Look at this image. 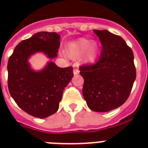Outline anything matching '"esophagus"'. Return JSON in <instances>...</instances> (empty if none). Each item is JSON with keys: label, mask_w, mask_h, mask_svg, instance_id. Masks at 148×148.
Wrapping results in <instances>:
<instances>
[{"label": "esophagus", "mask_w": 148, "mask_h": 148, "mask_svg": "<svg viewBox=\"0 0 148 148\" xmlns=\"http://www.w3.org/2000/svg\"><path fill=\"white\" fill-rule=\"evenodd\" d=\"M79 73V69H76V68L73 69V74H74V75H78Z\"/></svg>", "instance_id": "1"}]
</instances>
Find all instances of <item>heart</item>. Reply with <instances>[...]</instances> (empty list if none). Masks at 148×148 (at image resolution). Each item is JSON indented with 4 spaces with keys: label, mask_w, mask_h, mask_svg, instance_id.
Masks as SVG:
<instances>
[{
    "label": "heart",
    "mask_w": 148,
    "mask_h": 148,
    "mask_svg": "<svg viewBox=\"0 0 148 148\" xmlns=\"http://www.w3.org/2000/svg\"><path fill=\"white\" fill-rule=\"evenodd\" d=\"M84 52L83 59L85 61L90 62L95 60L98 52V45L97 42L86 39H80L69 45L67 54L70 58H79Z\"/></svg>",
    "instance_id": "obj_1"
}]
</instances>
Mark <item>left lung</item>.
<instances>
[{
  "label": "left lung",
  "instance_id": "left-lung-1",
  "mask_svg": "<svg viewBox=\"0 0 148 148\" xmlns=\"http://www.w3.org/2000/svg\"><path fill=\"white\" fill-rule=\"evenodd\" d=\"M102 44L94 64L79 67L84 78L82 93L90 109L106 112L128 99L136 77L134 55L123 38L106 30H93Z\"/></svg>",
  "mask_w": 148,
  "mask_h": 148
}]
</instances>
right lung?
Returning <instances> with one entry per match:
<instances>
[{"mask_svg": "<svg viewBox=\"0 0 148 148\" xmlns=\"http://www.w3.org/2000/svg\"><path fill=\"white\" fill-rule=\"evenodd\" d=\"M60 35L42 31L16 45L8 60V88L12 99L23 111L45 118L58 111L64 88L73 76V67L60 68L49 62L40 71L31 68L28 58L43 52L55 58L60 46Z\"/></svg>", "mask_w": 148, "mask_h": 148, "instance_id": "1", "label": "right lung"}]
</instances>
